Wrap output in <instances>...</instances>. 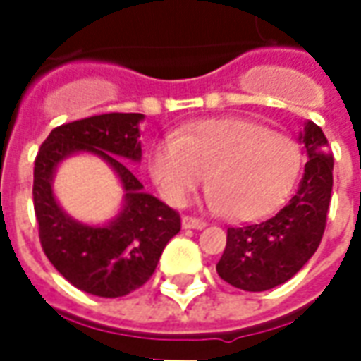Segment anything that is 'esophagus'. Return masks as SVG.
Wrapping results in <instances>:
<instances>
[{
    "mask_svg": "<svg viewBox=\"0 0 361 361\" xmlns=\"http://www.w3.org/2000/svg\"><path fill=\"white\" fill-rule=\"evenodd\" d=\"M181 226L185 228V230H203L204 226H207V222L201 219H193V216H183L181 219Z\"/></svg>",
    "mask_w": 361,
    "mask_h": 361,
    "instance_id": "esophagus-1",
    "label": "esophagus"
}]
</instances>
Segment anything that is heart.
<instances>
[{
    "instance_id": "b5f03b06",
    "label": "heart",
    "mask_w": 361,
    "mask_h": 361,
    "mask_svg": "<svg viewBox=\"0 0 361 361\" xmlns=\"http://www.w3.org/2000/svg\"><path fill=\"white\" fill-rule=\"evenodd\" d=\"M302 166L298 142L243 118L201 119L166 135L150 152V176L168 203L180 204L207 176L214 211L250 222L284 203Z\"/></svg>"
}]
</instances>
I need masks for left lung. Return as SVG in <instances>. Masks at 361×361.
<instances>
[{
	"mask_svg": "<svg viewBox=\"0 0 361 361\" xmlns=\"http://www.w3.org/2000/svg\"><path fill=\"white\" fill-rule=\"evenodd\" d=\"M300 142L307 162L292 199L259 224L228 228L216 272L234 288L265 292L284 284L321 243L333 191V154L325 133L313 121L303 123Z\"/></svg>",
	"mask_w": 361,
	"mask_h": 361,
	"instance_id": "1",
	"label": "left lung"
}]
</instances>
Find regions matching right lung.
Instances as JSON below:
<instances>
[{
  "label": "right lung",
  "instance_id": "1",
  "mask_svg": "<svg viewBox=\"0 0 361 361\" xmlns=\"http://www.w3.org/2000/svg\"><path fill=\"white\" fill-rule=\"evenodd\" d=\"M142 114H102L56 127L35 160V212L40 243L58 272L75 288L121 298L152 276L166 243L180 232V214L145 191L126 162H141ZM89 152L118 176L124 203L106 225L69 217L53 195V178L66 157Z\"/></svg>",
  "mask_w": 361,
  "mask_h": 361
}]
</instances>
